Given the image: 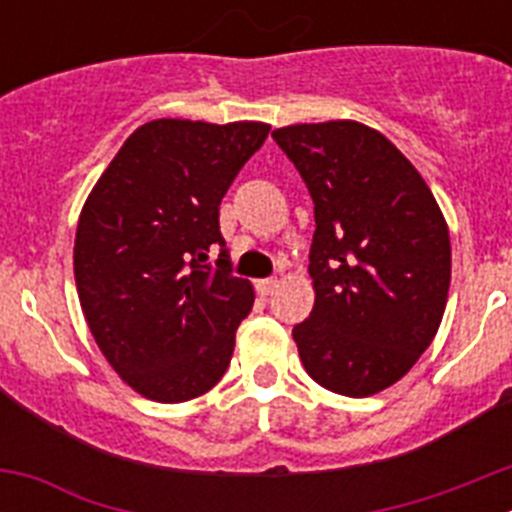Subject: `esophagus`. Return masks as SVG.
<instances>
[{
  "mask_svg": "<svg viewBox=\"0 0 512 512\" xmlns=\"http://www.w3.org/2000/svg\"><path fill=\"white\" fill-rule=\"evenodd\" d=\"M274 287H277V279H274V277L259 279V282H256V292H259L261 297H269L271 292H274Z\"/></svg>",
  "mask_w": 512,
  "mask_h": 512,
  "instance_id": "esophagus-1",
  "label": "esophagus"
}]
</instances>
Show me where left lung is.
Instances as JSON below:
<instances>
[{
    "label": "left lung",
    "mask_w": 512,
    "mask_h": 512,
    "mask_svg": "<svg viewBox=\"0 0 512 512\" xmlns=\"http://www.w3.org/2000/svg\"><path fill=\"white\" fill-rule=\"evenodd\" d=\"M315 202V305L292 328L302 366L346 397L387 390L441 325L451 282L449 225L408 158L356 120L271 133Z\"/></svg>",
    "instance_id": "8db88e82"
}]
</instances>
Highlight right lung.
I'll list each match as a JSON object with an SVG mask.
<instances>
[{"label": "right lung", "mask_w": 512, "mask_h": 512, "mask_svg": "<svg viewBox=\"0 0 512 512\" xmlns=\"http://www.w3.org/2000/svg\"><path fill=\"white\" fill-rule=\"evenodd\" d=\"M269 130L251 120L146 122L81 207V310L104 359L148 400H194L228 369L253 287L230 274L217 217ZM212 247L221 248L215 267L206 264Z\"/></svg>", "instance_id": "add662e5"}]
</instances>
